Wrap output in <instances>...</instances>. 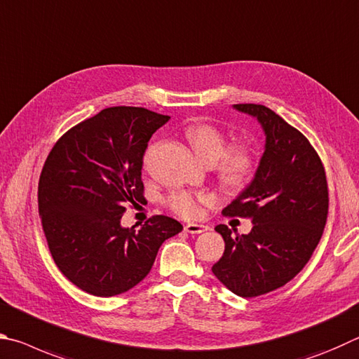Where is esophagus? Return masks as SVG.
<instances>
[{
  "label": "esophagus",
  "instance_id": "esophagus-1",
  "mask_svg": "<svg viewBox=\"0 0 359 359\" xmlns=\"http://www.w3.org/2000/svg\"><path fill=\"white\" fill-rule=\"evenodd\" d=\"M184 230L191 235H198V233H203V231H208L210 227L208 225H202V224H187Z\"/></svg>",
  "mask_w": 359,
  "mask_h": 359
}]
</instances>
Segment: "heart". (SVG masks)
I'll return each instance as SVG.
<instances>
[{"mask_svg": "<svg viewBox=\"0 0 359 359\" xmlns=\"http://www.w3.org/2000/svg\"><path fill=\"white\" fill-rule=\"evenodd\" d=\"M186 138L197 157L208 165L219 160L217 173L221 183L229 189H241L255 173L257 161L252 148L246 144H235L227 148V137L212 124H192L186 129ZM212 202L208 194H194L187 191L173 192L167 198V206L175 215L184 219H196L202 212V206Z\"/></svg>", "mask_w": 359, "mask_h": 359, "instance_id": "heart-1", "label": "heart"}]
</instances>
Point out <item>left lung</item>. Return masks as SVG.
<instances>
[{"instance_id": "1", "label": "left lung", "mask_w": 359, "mask_h": 359, "mask_svg": "<svg viewBox=\"0 0 359 359\" xmlns=\"http://www.w3.org/2000/svg\"><path fill=\"white\" fill-rule=\"evenodd\" d=\"M233 109L262 124L265 153L250 184L222 210L249 217L254 227L233 235L217 225L225 250L212 273L238 297L254 298L285 285L309 262L328 217V183L317 151L298 129L265 105Z\"/></svg>"}]
</instances>
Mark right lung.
Returning <instances> with one entry per match:
<instances>
[{"label": "right lung", "mask_w": 359, "mask_h": 359, "mask_svg": "<svg viewBox=\"0 0 359 359\" xmlns=\"http://www.w3.org/2000/svg\"><path fill=\"white\" fill-rule=\"evenodd\" d=\"M170 116L142 107H110L74 126L43 163L37 203L56 266L94 297H115L142 282L162 243L183 225L153 216L135 230L121 217L142 203L143 154Z\"/></svg>", "instance_id": "obj_1"}]
</instances>
